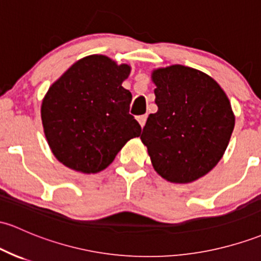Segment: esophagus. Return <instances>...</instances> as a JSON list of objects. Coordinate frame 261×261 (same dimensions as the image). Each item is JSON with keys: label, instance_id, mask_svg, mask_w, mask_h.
<instances>
[{"label": "esophagus", "instance_id": "34e87169", "mask_svg": "<svg viewBox=\"0 0 261 261\" xmlns=\"http://www.w3.org/2000/svg\"><path fill=\"white\" fill-rule=\"evenodd\" d=\"M146 120H147V116H146V115H141V116L137 117V121H139V124L141 125V127H144V126H145Z\"/></svg>", "mask_w": 261, "mask_h": 261}]
</instances>
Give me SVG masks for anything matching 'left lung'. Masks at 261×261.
Returning <instances> with one entry per match:
<instances>
[{"label": "left lung", "instance_id": "obj_1", "mask_svg": "<svg viewBox=\"0 0 261 261\" xmlns=\"http://www.w3.org/2000/svg\"><path fill=\"white\" fill-rule=\"evenodd\" d=\"M157 113L141 134L162 178L190 183L207 174L223 157L236 117L218 83L203 71L171 65L153 70Z\"/></svg>", "mask_w": 261, "mask_h": 261}]
</instances>
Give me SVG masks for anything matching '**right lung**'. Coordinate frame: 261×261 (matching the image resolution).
<instances>
[{"mask_svg":"<svg viewBox=\"0 0 261 261\" xmlns=\"http://www.w3.org/2000/svg\"><path fill=\"white\" fill-rule=\"evenodd\" d=\"M130 65L85 57L51 84L42 101L44 135L59 162L83 173L105 170L141 126L128 114L133 95L122 87Z\"/></svg>","mask_w":261,"mask_h":261,"instance_id":"add662e5","label":"right lung"}]
</instances>
